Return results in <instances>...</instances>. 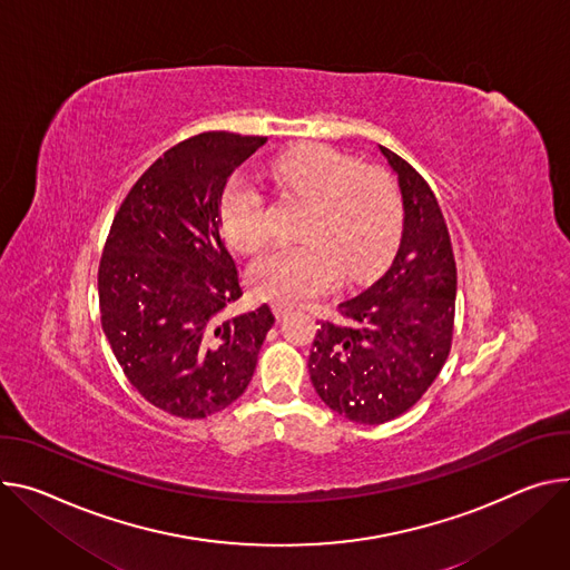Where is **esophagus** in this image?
Returning <instances> with one entry per match:
<instances>
[{
	"label": "esophagus",
	"instance_id": "34e87169",
	"mask_svg": "<svg viewBox=\"0 0 570 570\" xmlns=\"http://www.w3.org/2000/svg\"><path fill=\"white\" fill-rule=\"evenodd\" d=\"M273 314L282 321V318H286V316L291 314V306H288V304H282V302H275V304H273Z\"/></svg>",
	"mask_w": 570,
	"mask_h": 570
}]
</instances>
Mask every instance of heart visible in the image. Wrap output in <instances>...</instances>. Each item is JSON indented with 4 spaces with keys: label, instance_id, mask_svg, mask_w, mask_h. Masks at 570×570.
<instances>
[{
    "label": "heart",
    "instance_id": "obj_1",
    "mask_svg": "<svg viewBox=\"0 0 570 570\" xmlns=\"http://www.w3.org/2000/svg\"><path fill=\"white\" fill-rule=\"evenodd\" d=\"M277 181L312 199L299 245L273 247L247 271L256 297L295 304L330 291L338 277L358 282L393 254L402 229V199L395 181L364 168L332 147H304L279 154ZM220 220L229 243L243 252L266 245L271 236L266 195L236 175L223 195Z\"/></svg>",
    "mask_w": 570,
    "mask_h": 570
}]
</instances>
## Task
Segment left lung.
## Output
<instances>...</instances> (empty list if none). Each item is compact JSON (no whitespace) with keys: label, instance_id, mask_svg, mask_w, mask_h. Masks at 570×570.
<instances>
[{"label":"left lung","instance_id":"left-lung-1","mask_svg":"<svg viewBox=\"0 0 570 570\" xmlns=\"http://www.w3.org/2000/svg\"><path fill=\"white\" fill-rule=\"evenodd\" d=\"M380 151L397 175L402 238L389 271L321 321L308 375L321 400L361 425L411 409L441 373L454 325L456 268L441 206L428 181L395 151Z\"/></svg>","mask_w":570,"mask_h":570}]
</instances>
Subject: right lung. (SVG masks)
Wrapping results in <instances>:
<instances>
[{
  "mask_svg": "<svg viewBox=\"0 0 570 570\" xmlns=\"http://www.w3.org/2000/svg\"><path fill=\"white\" fill-rule=\"evenodd\" d=\"M268 138L197 134L154 161L125 197L99 262L101 327L131 386L179 419H206L247 389L275 316H232L243 295L223 243L232 173Z\"/></svg>",
  "mask_w": 570,
  "mask_h": 570,
  "instance_id": "add662e5",
  "label": "right lung"
}]
</instances>
